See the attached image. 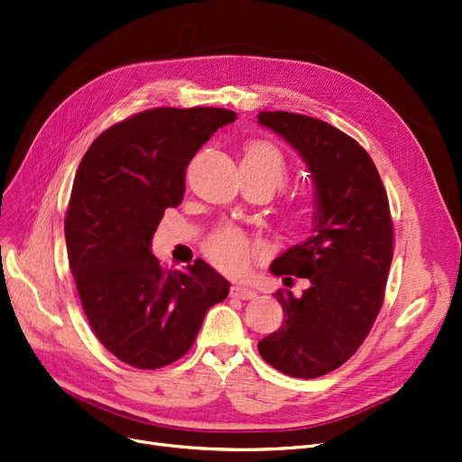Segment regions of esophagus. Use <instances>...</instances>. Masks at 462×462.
I'll return each mask as SVG.
<instances>
[{
	"label": "esophagus",
	"mask_w": 462,
	"mask_h": 462,
	"mask_svg": "<svg viewBox=\"0 0 462 462\" xmlns=\"http://www.w3.org/2000/svg\"><path fill=\"white\" fill-rule=\"evenodd\" d=\"M231 296L238 298V300H254L257 298V292L254 289H247V287H233L231 289Z\"/></svg>",
	"instance_id": "34e87169"
}]
</instances>
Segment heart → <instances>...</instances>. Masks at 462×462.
<instances>
[{"label": "heart", "mask_w": 462, "mask_h": 462, "mask_svg": "<svg viewBox=\"0 0 462 462\" xmlns=\"http://www.w3.org/2000/svg\"><path fill=\"white\" fill-rule=\"evenodd\" d=\"M242 170L259 175L272 190L285 185L289 177V164L282 152L272 142L257 140L247 144L242 157ZM305 224V215L291 218V226L298 227ZM203 255L218 272L226 275H242L252 264V244L240 229L222 227L212 233L203 244Z\"/></svg>", "instance_id": "heart-1"}]
</instances>
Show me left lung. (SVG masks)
I'll return each instance as SVG.
<instances>
[{
	"label": "left lung",
	"instance_id": "left-lung-1",
	"mask_svg": "<svg viewBox=\"0 0 462 462\" xmlns=\"http://www.w3.org/2000/svg\"><path fill=\"white\" fill-rule=\"evenodd\" d=\"M259 124L307 162L316 208L310 236L270 264L287 287L300 277L307 289L275 294L285 320L257 347L282 374L320 377L359 349L381 310L394 250L388 198L366 150L340 129L285 111H263Z\"/></svg>",
	"mask_w": 462,
	"mask_h": 462
}]
</instances>
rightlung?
I'll use <instances>...</instances> for the list:
<instances>
[{"mask_svg": "<svg viewBox=\"0 0 462 462\" xmlns=\"http://www.w3.org/2000/svg\"><path fill=\"white\" fill-rule=\"evenodd\" d=\"M236 115L159 107L105 129L79 162L64 218L68 263L88 324L122 363L155 370L181 359L229 282L201 259L164 270L152 238L185 194L187 166Z\"/></svg>", "mask_w": 462, "mask_h": 462, "instance_id": "right-lung-1", "label": "right lung"}]
</instances>
